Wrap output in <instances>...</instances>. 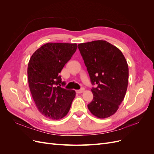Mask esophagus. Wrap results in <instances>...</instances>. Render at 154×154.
<instances>
[{
	"instance_id": "obj_1",
	"label": "esophagus",
	"mask_w": 154,
	"mask_h": 154,
	"mask_svg": "<svg viewBox=\"0 0 154 154\" xmlns=\"http://www.w3.org/2000/svg\"><path fill=\"white\" fill-rule=\"evenodd\" d=\"M84 91H85V88H80V89L76 90V91L77 93H78V94H80V93H82Z\"/></svg>"
}]
</instances>
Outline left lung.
I'll list each match as a JSON object with an SVG mask.
<instances>
[{
	"mask_svg": "<svg viewBox=\"0 0 154 154\" xmlns=\"http://www.w3.org/2000/svg\"><path fill=\"white\" fill-rule=\"evenodd\" d=\"M89 74L93 100L87 105L99 118L116 113L123 101L128 82V66L118 48L105 40L78 45Z\"/></svg>",
	"mask_w": 154,
	"mask_h": 154,
	"instance_id": "obj_1",
	"label": "left lung"
}]
</instances>
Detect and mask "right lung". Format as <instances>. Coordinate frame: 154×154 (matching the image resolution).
<instances>
[{
	"instance_id": "obj_1",
	"label": "right lung",
	"mask_w": 154,
	"mask_h": 154,
	"mask_svg": "<svg viewBox=\"0 0 154 154\" xmlns=\"http://www.w3.org/2000/svg\"><path fill=\"white\" fill-rule=\"evenodd\" d=\"M76 49V44L48 43L37 49L29 60L30 91L37 109L46 118L62 119L71 108L76 92L61 87L66 83L62 82L60 73Z\"/></svg>"
}]
</instances>
